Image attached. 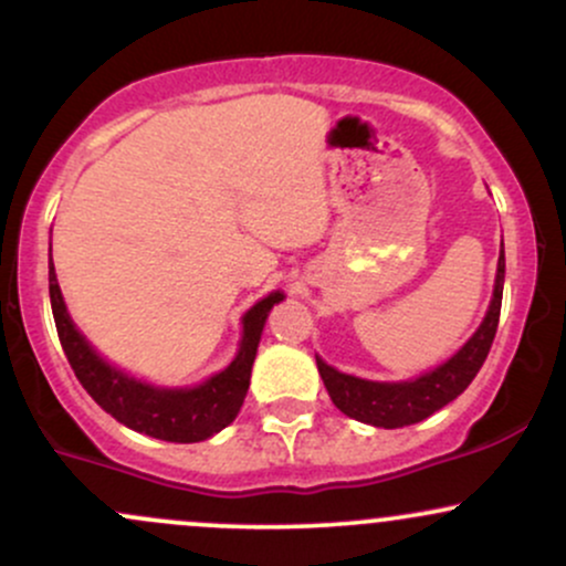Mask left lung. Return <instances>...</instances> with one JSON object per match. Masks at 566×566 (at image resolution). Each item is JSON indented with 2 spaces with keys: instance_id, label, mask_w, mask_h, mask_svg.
<instances>
[{
  "instance_id": "obj_1",
  "label": "left lung",
  "mask_w": 566,
  "mask_h": 566,
  "mask_svg": "<svg viewBox=\"0 0 566 566\" xmlns=\"http://www.w3.org/2000/svg\"><path fill=\"white\" fill-rule=\"evenodd\" d=\"M503 279H505V255L500 252L497 258V276L495 292H492L490 311H486L484 322L452 359L444 365L431 369V373L420 375L415 380L405 382H375L361 380L354 375L337 373L335 367L324 365L316 356V367L324 380L333 405L348 418L369 423L378 428H401L426 420L437 409L450 405L458 399L476 373L482 369L486 354H490L492 340H495L497 322H500V303H503Z\"/></svg>"
}]
</instances>
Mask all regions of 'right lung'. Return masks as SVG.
Segmentation results:
<instances>
[{"label":"right lung","mask_w":566,"mask_h":566,"mask_svg":"<svg viewBox=\"0 0 566 566\" xmlns=\"http://www.w3.org/2000/svg\"><path fill=\"white\" fill-rule=\"evenodd\" d=\"M282 297V292H271L269 297H263L261 303L247 311L242 319L244 333L242 343H239V354L223 373L212 375L210 380L193 388H157L119 373L106 359H101L95 348L84 340V335L71 322L61 287H57L53 258H50V303H53L63 354L74 369L76 380L119 423L146 433V437L178 441V444L205 441L233 423V418L244 405L247 388H250L252 361H255L263 324L269 319V311Z\"/></svg>","instance_id":"obj_1"}]
</instances>
